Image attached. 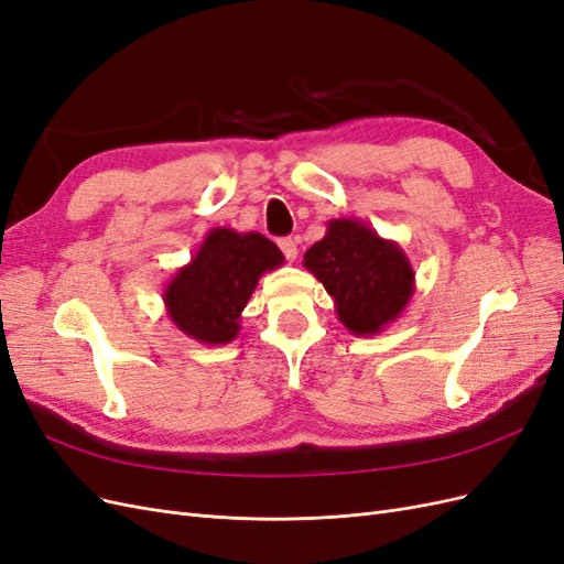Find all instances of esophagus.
Listing matches in <instances>:
<instances>
[{
	"mask_svg": "<svg viewBox=\"0 0 564 564\" xmlns=\"http://www.w3.org/2000/svg\"><path fill=\"white\" fill-rule=\"evenodd\" d=\"M278 245H280L282 253L286 256V261H294L296 256H299V242L294 240V237H282Z\"/></svg>",
	"mask_w": 564,
	"mask_h": 564,
	"instance_id": "34e87169",
	"label": "esophagus"
}]
</instances>
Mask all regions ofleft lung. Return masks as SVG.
<instances>
[{
  "instance_id": "left-lung-1",
  "label": "left lung",
  "mask_w": 564,
  "mask_h": 564,
  "mask_svg": "<svg viewBox=\"0 0 564 564\" xmlns=\"http://www.w3.org/2000/svg\"><path fill=\"white\" fill-rule=\"evenodd\" d=\"M303 265L327 289L338 319L355 336L381 334L416 289L402 247L357 218H332L327 235L305 251Z\"/></svg>"
}]
</instances>
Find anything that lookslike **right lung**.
<instances>
[{"instance_id": "add662e5", "label": "right lung", "mask_w": 564, "mask_h": 564, "mask_svg": "<svg viewBox=\"0 0 564 564\" xmlns=\"http://www.w3.org/2000/svg\"><path fill=\"white\" fill-rule=\"evenodd\" d=\"M282 263V251L265 235L212 228L191 263L166 282V315L197 344L226 346L240 332L242 311L263 272Z\"/></svg>"}]
</instances>
